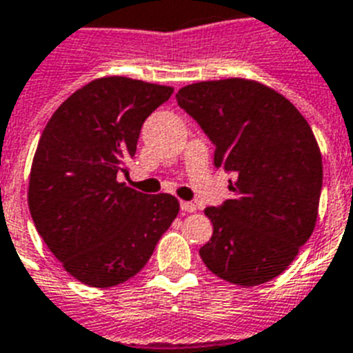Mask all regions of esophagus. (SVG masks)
<instances>
[{"instance_id":"obj_1","label":"esophagus","mask_w":353,"mask_h":353,"mask_svg":"<svg viewBox=\"0 0 353 353\" xmlns=\"http://www.w3.org/2000/svg\"><path fill=\"white\" fill-rule=\"evenodd\" d=\"M181 210L192 214V212L197 210V206H196V203H192V201H181Z\"/></svg>"}]
</instances>
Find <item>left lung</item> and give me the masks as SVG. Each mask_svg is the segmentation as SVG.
I'll return each instance as SVG.
<instances>
[{"label": "left lung", "instance_id": "1", "mask_svg": "<svg viewBox=\"0 0 353 353\" xmlns=\"http://www.w3.org/2000/svg\"><path fill=\"white\" fill-rule=\"evenodd\" d=\"M176 99L216 145V168L236 176L232 199L205 208L214 234L203 263L234 285L274 279L317 221L323 159L310 125L285 96L243 77L192 83Z\"/></svg>", "mask_w": 353, "mask_h": 353}]
</instances>
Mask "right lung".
Returning a JSON list of instances; mask_svg holds the SVG:
<instances>
[{"mask_svg": "<svg viewBox=\"0 0 353 353\" xmlns=\"http://www.w3.org/2000/svg\"><path fill=\"white\" fill-rule=\"evenodd\" d=\"M174 88L123 76L87 83L43 130L28 177L36 230L83 285L108 288L134 277L177 217L170 194L148 196L117 181L143 123Z\"/></svg>", "mask_w": 353, "mask_h": 353, "instance_id": "obj_1", "label": "right lung"}]
</instances>
